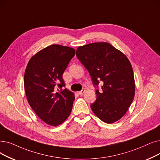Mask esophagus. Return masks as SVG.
<instances>
[{
  "label": "esophagus",
  "instance_id": "34e87169",
  "mask_svg": "<svg viewBox=\"0 0 160 160\" xmlns=\"http://www.w3.org/2000/svg\"><path fill=\"white\" fill-rule=\"evenodd\" d=\"M85 92H86V89H82L81 90V91H80V92H78V93L79 95H82Z\"/></svg>",
  "mask_w": 160,
  "mask_h": 160
}]
</instances>
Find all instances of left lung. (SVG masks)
<instances>
[{
  "instance_id": "left-lung-1",
  "label": "left lung",
  "mask_w": 160,
  "mask_h": 160,
  "mask_svg": "<svg viewBox=\"0 0 160 160\" xmlns=\"http://www.w3.org/2000/svg\"><path fill=\"white\" fill-rule=\"evenodd\" d=\"M76 56L91 76L97 99L90 107L102 122L112 123L126 113L135 96L133 68L128 58L107 42L80 46Z\"/></svg>"
}]
</instances>
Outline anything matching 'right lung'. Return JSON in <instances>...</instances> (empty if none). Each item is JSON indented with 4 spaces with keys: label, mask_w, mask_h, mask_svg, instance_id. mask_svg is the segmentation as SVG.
Segmentation results:
<instances>
[{
    "label": "right lung",
    "mask_w": 160,
    "mask_h": 160,
    "mask_svg": "<svg viewBox=\"0 0 160 160\" xmlns=\"http://www.w3.org/2000/svg\"><path fill=\"white\" fill-rule=\"evenodd\" d=\"M75 50L58 44L48 46L31 58L25 69L24 87L34 112L45 123L57 126L70 115L74 95L67 88L63 74ZM58 86L61 89L57 91Z\"/></svg>",
    "instance_id": "obj_1"
}]
</instances>
